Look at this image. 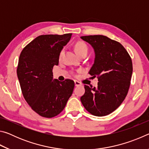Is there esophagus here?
Returning a JSON list of instances; mask_svg holds the SVG:
<instances>
[{
	"mask_svg": "<svg viewBox=\"0 0 149 149\" xmlns=\"http://www.w3.org/2000/svg\"><path fill=\"white\" fill-rule=\"evenodd\" d=\"M74 83H75V87H77V86H80V85H81V84L79 81H74Z\"/></svg>",
	"mask_w": 149,
	"mask_h": 149,
	"instance_id": "1",
	"label": "esophagus"
}]
</instances>
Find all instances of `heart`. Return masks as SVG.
<instances>
[{"mask_svg":"<svg viewBox=\"0 0 149 149\" xmlns=\"http://www.w3.org/2000/svg\"><path fill=\"white\" fill-rule=\"evenodd\" d=\"M75 50L76 51L77 54L79 55V56H81L84 54H87L88 52V47L87 45L83 41H79L77 42L75 45ZM64 54V50H62L60 52L59 54V58L61 59Z\"/></svg>","mask_w":149,"mask_h":149,"instance_id":"1","label":"heart"}]
</instances>
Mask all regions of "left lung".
<instances>
[{"label": "left lung", "mask_w": 149, "mask_h": 149, "mask_svg": "<svg viewBox=\"0 0 149 149\" xmlns=\"http://www.w3.org/2000/svg\"><path fill=\"white\" fill-rule=\"evenodd\" d=\"M91 45L95 60L89 74L98 77V86L85 85L81 102L96 116H104L117 109L127 94L133 72L131 57L120 42L104 35L82 36Z\"/></svg>", "instance_id": "8db88e82"}]
</instances>
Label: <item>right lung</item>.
I'll list each match as a JSON object with an SVG mask.
<instances>
[{
    "instance_id": "obj_1",
    "label": "right lung",
    "mask_w": 149,
    "mask_h": 149,
    "mask_svg": "<svg viewBox=\"0 0 149 149\" xmlns=\"http://www.w3.org/2000/svg\"><path fill=\"white\" fill-rule=\"evenodd\" d=\"M72 33L40 35L26 45L19 55L17 75L22 94L35 112L52 118L64 110L72 95L74 82L53 79L52 68Z\"/></svg>"
}]
</instances>
